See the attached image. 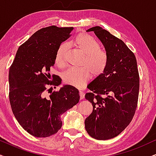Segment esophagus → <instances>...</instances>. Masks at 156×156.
I'll use <instances>...</instances> for the list:
<instances>
[{
	"label": "esophagus",
	"instance_id": "1",
	"mask_svg": "<svg viewBox=\"0 0 156 156\" xmlns=\"http://www.w3.org/2000/svg\"><path fill=\"white\" fill-rule=\"evenodd\" d=\"M79 95H80V99H83V98H84L85 94H84L83 92L81 91V90H80V91H79Z\"/></svg>",
	"mask_w": 156,
	"mask_h": 156
}]
</instances>
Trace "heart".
<instances>
[{
	"instance_id": "1",
	"label": "heart",
	"mask_w": 156,
	"mask_h": 156,
	"mask_svg": "<svg viewBox=\"0 0 156 156\" xmlns=\"http://www.w3.org/2000/svg\"><path fill=\"white\" fill-rule=\"evenodd\" d=\"M73 44L80 52L83 53L80 68H70L62 74L66 83L70 86L80 87L93 76L98 77L105 71L108 65V55L100 49V44L94 37L88 34L78 35ZM66 44L62 43L58 47L55 54V63L59 67L66 66Z\"/></svg>"
}]
</instances>
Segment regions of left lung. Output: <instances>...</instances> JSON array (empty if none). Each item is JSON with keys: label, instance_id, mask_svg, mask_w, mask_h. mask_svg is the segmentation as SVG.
Masks as SVG:
<instances>
[{"label": "left lung", "instance_id": "8db88e82", "mask_svg": "<svg viewBox=\"0 0 156 156\" xmlns=\"http://www.w3.org/2000/svg\"><path fill=\"white\" fill-rule=\"evenodd\" d=\"M94 31L108 55L105 71L88 85L85 98L93 112L85 120L88 135L96 140L112 139L119 135L135 115L137 106L140 76L134 53L125 42L100 27Z\"/></svg>", "mask_w": 156, "mask_h": 156}]
</instances>
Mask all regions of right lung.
Listing matches in <instances>:
<instances>
[{
  "instance_id": "obj_1",
  "label": "right lung",
  "mask_w": 156,
  "mask_h": 156,
  "mask_svg": "<svg viewBox=\"0 0 156 156\" xmlns=\"http://www.w3.org/2000/svg\"><path fill=\"white\" fill-rule=\"evenodd\" d=\"M73 29L56 26L39 29L19 47L10 67L11 109L21 127L34 137L58 133L62 124L61 114L79 101L78 90L70 85L52 91L61 79L50 73L58 47L70 37Z\"/></svg>"
}]
</instances>
